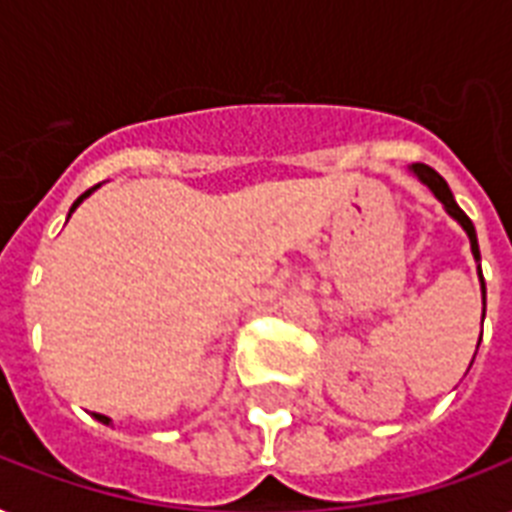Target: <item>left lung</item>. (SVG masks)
Here are the masks:
<instances>
[{"label":"left lung","mask_w":512,"mask_h":512,"mask_svg":"<svg viewBox=\"0 0 512 512\" xmlns=\"http://www.w3.org/2000/svg\"><path fill=\"white\" fill-rule=\"evenodd\" d=\"M412 172L417 175V180L420 183H425L430 188V191L436 193V199L444 204V209L449 212V215L457 220V223L465 228V233H468L470 239V249H473V257H476V263L481 260V252H478V239H476V228H473V223H470V217L462 212L460 207H457V201H454L452 191H449V185H446V180L441 175H438L436 170H430L428 164H412ZM478 276H481V265H478ZM481 295H484V316H486V284H484V276H481Z\"/></svg>","instance_id":"left-lung-1"}]
</instances>
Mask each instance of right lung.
<instances>
[{"instance_id": "add662e5", "label": "right lung", "mask_w": 512, "mask_h": 512, "mask_svg": "<svg viewBox=\"0 0 512 512\" xmlns=\"http://www.w3.org/2000/svg\"><path fill=\"white\" fill-rule=\"evenodd\" d=\"M95 188H98V185H95ZM95 188H90V191H84V193H82V196H79V199H76V201H74V207H71V212H74V209H76V207H79V204H82V201H84V199H87V196H90V193H92V191H95ZM71 212H68V217H71ZM95 420H98V422H103V425H108V422H111V420H108V417H106V414H95Z\"/></svg>"}]
</instances>
